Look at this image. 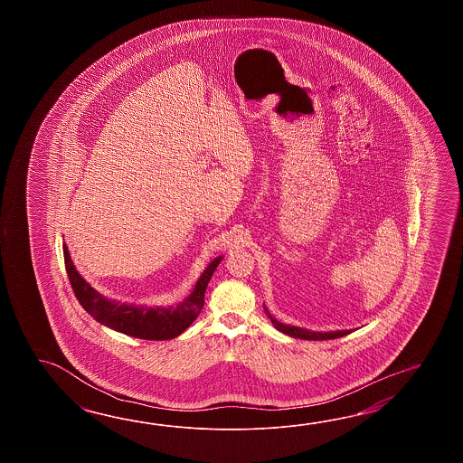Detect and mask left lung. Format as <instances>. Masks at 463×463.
Listing matches in <instances>:
<instances>
[{
  "instance_id": "1",
  "label": "left lung",
  "mask_w": 463,
  "mask_h": 463,
  "mask_svg": "<svg viewBox=\"0 0 463 463\" xmlns=\"http://www.w3.org/2000/svg\"><path fill=\"white\" fill-rule=\"evenodd\" d=\"M265 313L279 333L289 335V337H296V339H306V341H326V339H335V337H343V335H351V333H353V329H345V331H329V333L311 331V329L298 327V326L285 325V323L278 321L275 316H271V313L268 311V307H266V306Z\"/></svg>"
}]
</instances>
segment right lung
<instances>
[{
    "mask_svg": "<svg viewBox=\"0 0 463 463\" xmlns=\"http://www.w3.org/2000/svg\"><path fill=\"white\" fill-rule=\"evenodd\" d=\"M66 271L70 278L72 291L80 306L98 323L110 329L147 341H167L182 335L200 315L205 303V289L208 281L217 269L223 256H217L208 263L205 271L198 278L195 288L190 295L177 306L128 305L116 299H109L94 289L88 281L79 275L76 266L71 260L70 250L62 245Z\"/></svg>",
    "mask_w": 463,
    "mask_h": 463,
    "instance_id": "obj_1",
    "label": "right lung"
}]
</instances>
